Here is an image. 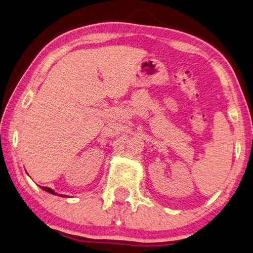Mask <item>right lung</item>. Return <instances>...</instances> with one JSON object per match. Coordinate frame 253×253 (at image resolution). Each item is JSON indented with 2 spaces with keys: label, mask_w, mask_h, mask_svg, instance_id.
Wrapping results in <instances>:
<instances>
[{
  "label": "right lung",
  "mask_w": 253,
  "mask_h": 253,
  "mask_svg": "<svg viewBox=\"0 0 253 253\" xmlns=\"http://www.w3.org/2000/svg\"><path fill=\"white\" fill-rule=\"evenodd\" d=\"M41 188L45 190V192H48V193H50V194L56 195V194H55V192H54V190H53L52 188H49V187H44V186H41ZM63 197H64V196H63Z\"/></svg>",
  "instance_id": "add662e5"
}]
</instances>
